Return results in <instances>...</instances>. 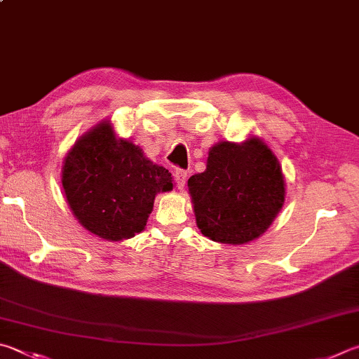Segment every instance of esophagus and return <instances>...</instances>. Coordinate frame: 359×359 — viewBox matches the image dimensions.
Returning a JSON list of instances; mask_svg holds the SVG:
<instances>
[{
    "label": "esophagus",
    "mask_w": 359,
    "mask_h": 359,
    "mask_svg": "<svg viewBox=\"0 0 359 359\" xmlns=\"http://www.w3.org/2000/svg\"><path fill=\"white\" fill-rule=\"evenodd\" d=\"M187 175L188 174H187V171H184V169H175V171H174V180H175V184H177L180 190L185 187Z\"/></svg>",
    "instance_id": "1"
}]
</instances>
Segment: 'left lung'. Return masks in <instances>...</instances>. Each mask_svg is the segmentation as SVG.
<instances>
[{
	"mask_svg": "<svg viewBox=\"0 0 359 359\" xmlns=\"http://www.w3.org/2000/svg\"><path fill=\"white\" fill-rule=\"evenodd\" d=\"M188 193L202 236L245 245L262 236L281 212L285 180L271 149L250 136L208 149L205 171L188 179Z\"/></svg>",
	"mask_w": 359,
	"mask_h": 359,
	"instance_id": "left-lung-1",
	"label": "left lung"
}]
</instances>
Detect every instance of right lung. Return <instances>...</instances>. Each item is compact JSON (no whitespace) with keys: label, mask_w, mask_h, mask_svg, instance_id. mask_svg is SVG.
<instances>
[{"label":"right lung","mask_w":359,"mask_h":359,"mask_svg":"<svg viewBox=\"0 0 359 359\" xmlns=\"http://www.w3.org/2000/svg\"><path fill=\"white\" fill-rule=\"evenodd\" d=\"M61 182L72 213L84 229L108 242L144 231L158 193L172 190V175L140 146L119 138L102 121L70 147Z\"/></svg>","instance_id":"add662e5"}]
</instances>
